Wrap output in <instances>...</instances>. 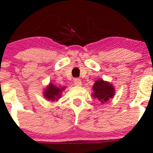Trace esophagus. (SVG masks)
<instances>
[{
    "label": "esophagus",
    "instance_id": "obj_1",
    "mask_svg": "<svg viewBox=\"0 0 153 153\" xmlns=\"http://www.w3.org/2000/svg\"><path fill=\"white\" fill-rule=\"evenodd\" d=\"M74 85H75L76 86H80L81 83H82V82H81V79H78V78H76V79H74Z\"/></svg>",
    "mask_w": 153,
    "mask_h": 153
}]
</instances>
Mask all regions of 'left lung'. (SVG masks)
Here are the masks:
<instances>
[{
	"label": "left lung",
	"mask_w": 153,
	"mask_h": 153,
	"mask_svg": "<svg viewBox=\"0 0 153 153\" xmlns=\"http://www.w3.org/2000/svg\"><path fill=\"white\" fill-rule=\"evenodd\" d=\"M92 97L97 99L101 103H104L113 98L115 95V88L113 84L103 79H98L93 86Z\"/></svg>",
	"instance_id": "left-lung-1"
}]
</instances>
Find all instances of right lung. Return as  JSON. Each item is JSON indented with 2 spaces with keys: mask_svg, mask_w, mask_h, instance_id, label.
<instances>
[{
  "mask_svg": "<svg viewBox=\"0 0 153 153\" xmlns=\"http://www.w3.org/2000/svg\"><path fill=\"white\" fill-rule=\"evenodd\" d=\"M66 86H57L53 83H50L43 91V97L48 101L55 102L61 97V94Z\"/></svg>",
  "mask_w": 153,
  "mask_h": 153,
  "instance_id": "obj_1",
  "label": "right lung"
}]
</instances>
